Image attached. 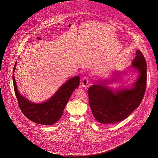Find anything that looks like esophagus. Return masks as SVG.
<instances>
[{
  "instance_id": "1",
  "label": "esophagus",
  "mask_w": 158,
  "mask_h": 158,
  "mask_svg": "<svg viewBox=\"0 0 158 158\" xmlns=\"http://www.w3.org/2000/svg\"><path fill=\"white\" fill-rule=\"evenodd\" d=\"M88 77H85L82 79V83H81V85L83 87H86L87 85L88 84Z\"/></svg>"
}]
</instances>
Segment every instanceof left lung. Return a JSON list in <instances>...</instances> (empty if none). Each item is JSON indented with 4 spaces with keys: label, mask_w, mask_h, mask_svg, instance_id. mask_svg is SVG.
<instances>
[{
    "label": "left lung",
    "mask_w": 158,
    "mask_h": 158,
    "mask_svg": "<svg viewBox=\"0 0 158 158\" xmlns=\"http://www.w3.org/2000/svg\"><path fill=\"white\" fill-rule=\"evenodd\" d=\"M132 63L139 76L130 89L114 91L106 84L111 81L101 80L89 87V104L96 120L104 125L118 123L127 118L142 102L146 89L147 64L141 51ZM116 75V73H115Z\"/></svg>",
    "instance_id": "obj_1"
}]
</instances>
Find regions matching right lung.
<instances>
[{
  "mask_svg": "<svg viewBox=\"0 0 158 158\" xmlns=\"http://www.w3.org/2000/svg\"><path fill=\"white\" fill-rule=\"evenodd\" d=\"M16 62L13 72L15 70ZM14 88L20 109L24 116L31 121L42 125H52L61 118L66 104L75 89L80 83L79 77L67 81L48 100L42 103H34L22 96L19 93L15 79L12 75Z\"/></svg>",
  "mask_w": 158,
  "mask_h": 158,
  "instance_id": "right-lung-1",
  "label": "right lung"
}]
</instances>
